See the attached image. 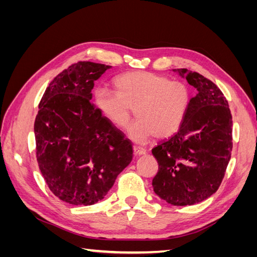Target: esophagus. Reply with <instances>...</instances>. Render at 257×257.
<instances>
[{
    "mask_svg": "<svg viewBox=\"0 0 257 257\" xmlns=\"http://www.w3.org/2000/svg\"><path fill=\"white\" fill-rule=\"evenodd\" d=\"M134 153L136 155H144L146 153V150L144 149V148H141L138 146H134Z\"/></svg>",
    "mask_w": 257,
    "mask_h": 257,
    "instance_id": "obj_1",
    "label": "esophagus"
}]
</instances>
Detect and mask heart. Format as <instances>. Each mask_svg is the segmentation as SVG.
Listing matches in <instances>:
<instances>
[{"instance_id": "heart-1", "label": "heart", "mask_w": 257, "mask_h": 257, "mask_svg": "<svg viewBox=\"0 0 257 257\" xmlns=\"http://www.w3.org/2000/svg\"><path fill=\"white\" fill-rule=\"evenodd\" d=\"M115 94L99 90L95 94L98 109L115 126L124 127L133 109L139 120L128 128L130 136L145 143L151 133L173 134L180 126L189 103V93L181 82L149 73H134L113 80Z\"/></svg>"}]
</instances>
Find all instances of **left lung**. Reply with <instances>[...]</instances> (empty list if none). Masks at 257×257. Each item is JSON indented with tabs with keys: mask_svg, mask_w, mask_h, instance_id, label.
Masks as SVG:
<instances>
[{
	"mask_svg": "<svg viewBox=\"0 0 257 257\" xmlns=\"http://www.w3.org/2000/svg\"><path fill=\"white\" fill-rule=\"evenodd\" d=\"M198 93L191 98L177 133L152 149L159 172L152 186L174 206L200 203L223 180L232 149V120L227 100L216 85L186 68L174 69Z\"/></svg>",
	"mask_w": 257,
	"mask_h": 257,
	"instance_id": "left-lung-1",
	"label": "left lung"
}]
</instances>
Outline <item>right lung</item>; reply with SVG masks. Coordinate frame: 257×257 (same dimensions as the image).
I'll return each instance as SVG.
<instances>
[{"instance_id":"1","label":"right lung","mask_w":257,"mask_h":257,"mask_svg":"<svg viewBox=\"0 0 257 257\" xmlns=\"http://www.w3.org/2000/svg\"><path fill=\"white\" fill-rule=\"evenodd\" d=\"M111 66L78 62L46 89L34 123L36 158L50 191L65 203L91 206L109 192L133 159L128 139L91 103Z\"/></svg>"}]
</instances>
